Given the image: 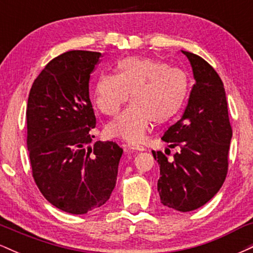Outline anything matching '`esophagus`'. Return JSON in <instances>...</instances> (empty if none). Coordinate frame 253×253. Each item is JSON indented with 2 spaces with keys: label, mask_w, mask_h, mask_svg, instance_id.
Returning a JSON list of instances; mask_svg holds the SVG:
<instances>
[{
  "label": "esophagus",
  "mask_w": 253,
  "mask_h": 253,
  "mask_svg": "<svg viewBox=\"0 0 253 253\" xmlns=\"http://www.w3.org/2000/svg\"><path fill=\"white\" fill-rule=\"evenodd\" d=\"M128 149L133 150V151H139V152H141V151H145V147L144 146H139V145H128Z\"/></svg>",
  "instance_id": "obj_1"
}]
</instances>
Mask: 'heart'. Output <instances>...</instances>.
<instances>
[{
  "mask_svg": "<svg viewBox=\"0 0 253 253\" xmlns=\"http://www.w3.org/2000/svg\"><path fill=\"white\" fill-rule=\"evenodd\" d=\"M129 92L132 104L109 124L108 132L139 143L152 121L167 123L178 113L188 94V77L159 60L127 57L118 63V75L107 72L95 84L98 109L109 117L118 114Z\"/></svg>",
  "mask_w": 253,
  "mask_h": 253,
  "instance_id": "heart-1",
  "label": "heart"
}]
</instances>
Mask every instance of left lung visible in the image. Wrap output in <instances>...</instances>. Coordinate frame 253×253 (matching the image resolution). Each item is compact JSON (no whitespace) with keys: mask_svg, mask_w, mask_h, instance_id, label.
<instances>
[{"mask_svg":"<svg viewBox=\"0 0 253 253\" xmlns=\"http://www.w3.org/2000/svg\"><path fill=\"white\" fill-rule=\"evenodd\" d=\"M182 52L191 64L195 84L181 120L162 138L181 151L172 161L162 151L152 153L161 170L157 187L162 203L190 211L206 205L225 182L232 127L221 78L203 58Z\"/></svg>","mask_w":253,"mask_h":253,"instance_id":"1","label":"left lung"}]
</instances>
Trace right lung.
I'll return each instance as SVG.
<instances>
[{"instance_id":"add662e5","label":"right lung","mask_w":253,"mask_h":253,"mask_svg":"<svg viewBox=\"0 0 253 253\" xmlns=\"http://www.w3.org/2000/svg\"><path fill=\"white\" fill-rule=\"evenodd\" d=\"M100 52L69 51L40 72L28 96L27 149L36 184L54 207L85 214L109 200L124 150L114 141L91 143L96 126L90 75Z\"/></svg>"}]
</instances>
